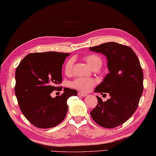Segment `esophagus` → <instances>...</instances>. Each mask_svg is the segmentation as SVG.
Here are the masks:
<instances>
[{
    "mask_svg": "<svg viewBox=\"0 0 156 156\" xmlns=\"http://www.w3.org/2000/svg\"><path fill=\"white\" fill-rule=\"evenodd\" d=\"M78 94V96H80V97H87V96L88 95L87 94L83 93V92H79Z\"/></svg>",
    "mask_w": 156,
    "mask_h": 156,
    "instance_id": "obj_1",
    "label": "esophagus"
}]
</instances>
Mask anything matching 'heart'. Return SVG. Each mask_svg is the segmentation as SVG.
Instances as JSON below:
<instances>
[{
  "mask_svg": "<svg viewBox=\"0 0 156 156\" xmlns=\"http://www.w3.org/2000/svg\"><path fill=\"white\" fill-rule=\"evenodd\" d=\"M85 61L93 69L94 68H101L102 66V59L98 55L95 54H90L84 58ZM74 59L72 58L68 59L66 63L64 70L66 74H69L72 72ZM96 84V81L94 79L85 78H77L74 79L71 82L72 87L82 92H88Z\"/></svg>",
  "mask_w": 156,
  "mask_h": 156,
  "instance_id": "b5f03b06",
  "label": "heart"
}]
</instances>
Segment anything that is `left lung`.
I'll return each mask as SVG.
<instances>
[{
	"instance_id": "obj_1",
	"label": "left lung",
	"mask_w": 156,
	"mask_h": 156,
	"mask_svg": "<svg viewBox=\"0 0 156 156\" xmlns=\"http://www.w3.org/2000/svg\"><path fill=\"white\" fill-rule=\"evenodd\" d=\"M89 49L106 56L109 71L94 92H107L111 97L103 102L97 96L98 104L90 115L101 127L114 128L127 121L138 107L144 90L140 62L130 47L116 42L105 43Z\"/></svg>"
}]
</instances>
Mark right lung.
Instances as JSON below:
<instances>
[{"label":"right lung","mask_w":156,"mask_h":156,"mask_svg":"<svg viewBox=\"0 0 156 156\" xmlns=\"http://www.w3.org/2000/svg\"><path fill=\"white\" fill-rule=\"evenodd\" d=\"M67 53H32L20 62L15 71V92L23 114L35 127H54L65 119L69 97L76 96L74 89L64 88L61 96L52 98L54 90L62 81V68Z\"/></svg>","instance_id":"obj_1"}]
</instances>
